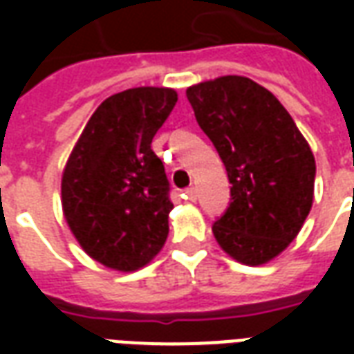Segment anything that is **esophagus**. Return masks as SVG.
<instances>
[{
	"label": "esophagus",
	"mask_w": 354,
	"mask_h": 354,
	"mask_svg": "<svg viewBox=\"0 0 354 354\" xmlns=\"http://www.w3.org/2000/svg\"><path fill=\"white\" fill-rule=\"evenodd\" d=\"M197 197H199V193H197V187H195V185H192V187H187V189H185V199H189L195 203Z\"/></svg>",
	"instance_id": "esophagus-1"
}]
</instances>
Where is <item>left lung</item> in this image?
I'll list each match as a JSON object with an SVG mask.
<instances>
[{
    "label": "left lung",
    "instance_id": "8db88e82",
    "mask_svg": "<svg viewBox=\"0 0 354 354\" xmlns=\"http://www.w3.org/2000/svg\"><path fill=\"white\" fill-rule=\"evenodd\" d=\"M185 94L231 184L230 207L212 225L218 245L245 266L273 260L311 210V147L281 102L248 77L225 75Z\"/></svg>",
    "mask_w": 354,
    "mask_h": 354
}]
</instances>
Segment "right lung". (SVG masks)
I'll return each instance as SVG.
<instances>
[{
  "mask_svg": "<svg viewBox=\"0 0 354 354\" xmlns=\"http://www.w3.org/2000/svg\"><path fill=\"white\" fill-rule=\"evenodd\" d=\"M176 100V91L162 87L109 96L88 119L66 162V222L102 266L136 271L167 241L170 184L151 140Z\"/></svg>",
  "mask_w": 354,
  "mask_h": 354,
  "instance_id": "1",
  "label": "right lung"
}]
</instances>
